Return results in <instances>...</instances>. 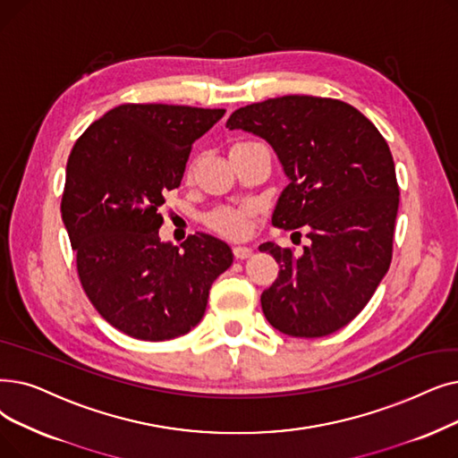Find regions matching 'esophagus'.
Masks as SVG:
<instances>
[{"label": "esophagus", "mask_w": 458, "mask_h": 458, "mask_svg": "<svg viewBox=\"0 0 458 458\" xmlns=\"http://www.w3.org/2000/svg\"><path fill=\"white\" fill-rule=\"evenodd\" d=\"M250 254H252L250 247H243V245L233 247V256L237 258V260H245V258H249Z\"/></svg>", "instance_id": "34e87169"}]
</instances>
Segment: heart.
<instances>
[{
  "mask_svg": "<svg viewBox=\"0 0 458 458\" xmlns=\"http://www.w3.org/2000/svg\"><path fill=\"white\" fill-rule=\"evenodd\" d=\"M250 142H240L232 148H242ZM252 215V209L249 206L242 208H216L208 213L206 225L215 230L216 233L226 237H242L249 230V218Z\"/></svg>",
  "mask_w": 458,
  "mask_h": 458,
  "instance_id": "1",
  "label": "heart"
}]
</instances>
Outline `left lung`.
Returning <instances> with one entry per match:
<instances>
[{
  "label": "left lung",
  "instance_id": "left-lung-1",
  "mask_svg": "<svg viewBox=\"0 0 458 458\" xmlns=\"http://www.w3.org/2000/svg\"><path fill=\"white\" fill-rule=\"evenodd\" d=\"M226 127L271 144L290 180L271 223L303 228L310 240L301 256L260 245L281 267L260 300L267 322L305 339L339 331L370 301L393 258L401 192L386 138L352 105L310 95L243 106Z\"/></svg>",
  "mask_w": 458,
  "mask_h": 458
}]
</instances>
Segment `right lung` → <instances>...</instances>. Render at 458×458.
Here are the masks:
<instances>
[{
  "label": "right lung",
  "mask_w": 458,
  "mask_h": 458,
  "mask_svg": "<svg viewBox=\"0 0 458 458\" xmlns=\"http://www.w3.org/2000/svg\"><path fill=\"white\" fill-rule=\"evenodd\" d=\"M223 108L119 105L93 122L67 161L62 218L91 305L134 339L189 333L215 278L232 266L226 243L208 233L180 247L158 240L165 194L182 183L192 142Z\"/></svg>",
  "instance_id": "obj_1"
}]
</instances>
